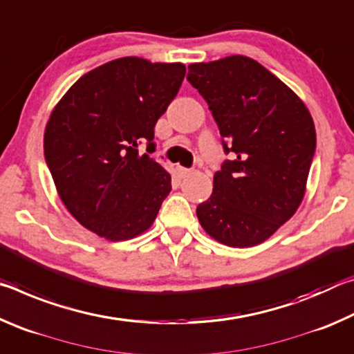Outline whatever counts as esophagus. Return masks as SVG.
Here are the masks:
<instances>
[{
    "mask_svg": "<svg viewBox=\"0 0 354 354\" xmlns=\"http://www.w3.org/2000/svg\"><path fill=\"white\" fill-rule=\"evenodd\" d=\"M178 173H179V176H181V178H185V176L192 175V173H194V170H192V169H184V167H179Z\"/></svg>",
    "mask_w": 354,
    "mask_h": 354,
    "instance_id": "1",
    "label": "esophagus"
}]
</instances>
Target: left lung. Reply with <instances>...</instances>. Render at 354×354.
<instances>
[{
  "label": "left lung",
  "instance_id": "1",
  "mask_svg": "<svg viewBox=\"0 0 354 354\" xmlns=\"http://www.w3.org/2000/svg\"><path fill=\"white\" fill-rule=\"evenodd\" d=\"M187 81L209 106L226 159L211 198L196 207L201 226L227 247L267 241L301 203L315 154L306 106L259 62L230 56L189 65Z\"/></svg>",
  "mask_w": 354,
  "mask_h": 354
}]
</instances>
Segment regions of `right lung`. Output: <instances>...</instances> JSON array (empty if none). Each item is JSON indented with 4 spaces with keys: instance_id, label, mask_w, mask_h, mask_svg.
I'll list each match as a JSON object with an SVG mask.
<instances>
[{
    "instance_id": "1",
    "label": "right lung",
    "mask_w": 354,
    "mask_h": 354,
    "mask_svg": "<svg viewBox=\"0 0 354 354\" xmlns=\"http://www.w3.org/2000/svg\"><path fill=\"white\" fill-rule=\"evenodd\" d=\"M183 64L122 57L80 77L48 120L45 160L59 196L107 241L147 231L171 190L153 153L154 127L178 95Z\"/></svg>"
}]
</instances>
